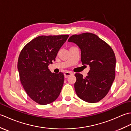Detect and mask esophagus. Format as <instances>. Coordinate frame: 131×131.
<instances>
[{"label":"esophagus","mask_w":131,"mask_h":131,"mask_svg":"<svg viewBox=\"0 0 131 131\" xmlns=\"http://www.w3.org/2000/svg\"><path fill=\"white\" fill-rule=\"evenodd\" d=\"M73 74L72 73H70V72H68V71H66L65 72V73H64V77H65V78H68V77L71 75H73Z\"/></svg>","instance_id":"esophagus-1"}]
</instances>
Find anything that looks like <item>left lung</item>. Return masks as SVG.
Returning a JSON list of instances; mask_svg holds the SVG:
<instances>
[{"label": "left lung", "instance_id": "8db88e82", "mask_svg": "<svg viewBox=\"0 0 131 131\" xmlns=\"http://www.w3.org/2000/svg\"><path fill=\"white\" fill-rule=\"evenodd\" d=\"M81 51L83 65H88L90 70L84 78L75 74L74 88L77 96L90 103L100 101L106 96L115 79V56L113 50L98 36L90 32L73 35L69 38Z\"/></svg>", "mask_w": 131, "mask_h": 131}]
</instances>
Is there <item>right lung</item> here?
Returning a JSON list of instances; mask_svg holds the SVG:
<instances>
[{
    "mask_svg": "<svg viewBox=\"0 0 131 131\" xmlns=\"http://www.w3.org/2000/svg\"><path fill=\"white\" fill-rule=\"evenodd\" d=\"M68 35H41L24 47L19 54L17 68L19 79L26 93L33 101L45 105L60 95L64 82L62 73L49 70Z\"/></svg>",
    "mask_w": 131,
    "mask_h": 131,
    "instance_id": "1",
    "label": "right lung"
}]
</instances>
